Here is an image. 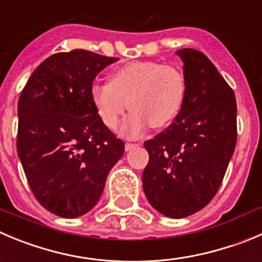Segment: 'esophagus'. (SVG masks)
Returning <instances> with one entry per match:
<instances>
[{
  "label": "esophagus",
  "instance_id": "1",
  "mask_svg": "<svg viewBox=\"0 0 262 262\" xmlns=\"http://www.w3.org/2000/svg\"><path fill=\"white\" fill-rule=\"evenodd\" d=\"M139 145H137V143H125V151H130V150H133V148H136V147H138Z\"/></svg>",
  "mask_w": 262,
  "mask_h": 262
}]
</instances>
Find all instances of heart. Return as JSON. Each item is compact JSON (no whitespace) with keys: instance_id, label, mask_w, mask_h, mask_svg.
Listing matches in <instances>:
<instances>
[{"instance_id":"obj_1","label":"heart","mask_w":262,"mask_h":262,"mask_svg":"<svg viewBox=\"0 0 262 262\" xmlns=\"http://www.w3.org/2000/svg\"><path fill=\"white\" fill-rule=\"evenodd\" d=\"M185 95L182 72L152 60L121 66L111 73L108 84H94L90 89L98 117L111 130L119 125L126 107L132 110L120 129L126 137H138L150 125L160 129L172 123L182 108Z\"/></svg>"}]
</instances>
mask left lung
Returning <instances> with one entry per match:
<instances>
[{"label": "left lung", "instance_id": "8db88e82", "mask_svg": "<svg viewBox=\"0 0 262 262\" xmlns=\"http://www.w3.org/2000/svg\"><path fill=\"white\" fill-rule=\"evenodd\" d=\"M183 62L186 95L174 123L145 142L143 191L170 219L196 213L219 191L236 143V101L213 63L195 49Z\"/></svg>", "mask_w": 262, "mask_h": 262}]
</instances>
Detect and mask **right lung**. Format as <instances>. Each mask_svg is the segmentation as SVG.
<instances>
[{
    "label": "right lung",
    "instance_id": "add662e5",
    "mask_svg": "<svg viewBox=\"0 0 262 262\" xmlns=\"http://www.w3.org/2000/svg\"><path fill=\"white\" fill-rule=\"evenodd\" d=\"M116 60L82 49L54 54L19 98V159L36 199L59 217L89 212L124 154V142L103 125L90 98L95 76Z\"/></svg>",
    "mask_w": 262,
    "mask_h": 262
}]
</instances>
